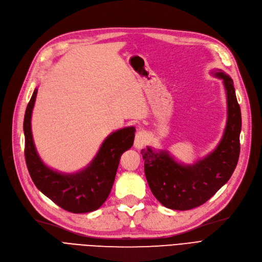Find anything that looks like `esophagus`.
<instances>
[{
  "instance_id": "esophagus-1",
  "label": "esophagus",
  "mask_w": 262,
  "mask_h": 262,
  "mask_svg": "<svg viewBox=\"0 0 262 262\" xmlns=\"http://www.w3.org/2000/svg\"><path fill=\"white\" fill-rule=\"evenodd\" d=\"M146 143V135L143 130H138L135 137V142L134 145L136 148H142Z\"/></svg>"
}]
</instances>
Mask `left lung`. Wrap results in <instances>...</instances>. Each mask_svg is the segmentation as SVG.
Here are the masks:
<instances>
[{
	"instance_id": "obj_1",
	"label": "left lung",
	"mask_w": 262,
	"mask_h": 262,
	"mask_svg": "<svg viewBox=\"0 0 262 262\" xmlns=\"http://www.w3.org/2000/svg\"><path fill=\"white\" fill-rule=\"evenodd\" d=\"M213 75L222 78L227 96V122L222 140L214 150L194 164L185 166L167 150H141L147 184L164 207L189 210L199 207L224 186L235 171L240 154L241 110L232 79L222 70Z\"/></svg>"
}]
</instances>
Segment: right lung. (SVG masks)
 I'll use <instances>...</instances> for the list:
<instances>
[{
	"mask_svg": "<svg viewBox=\"0 0 262 262\" xmlns=\"http://www.w3.org/2000/svg\"><path fill=\"white\" fill-rule=\"evenodd\" d=\"M37 88L24 116V155L27 169L36 187L62 209L86 213L100 208L113 188L121 155L133 146L135 127H125L110 134L87 168L73 174H61L41 161L34 144L31 119Z\"/></svg>",
	"mask_w": 262,
	"mask_h": 262,
	"instance_id": "obj_1",
	"label": "right lung"
}]
</instances>
